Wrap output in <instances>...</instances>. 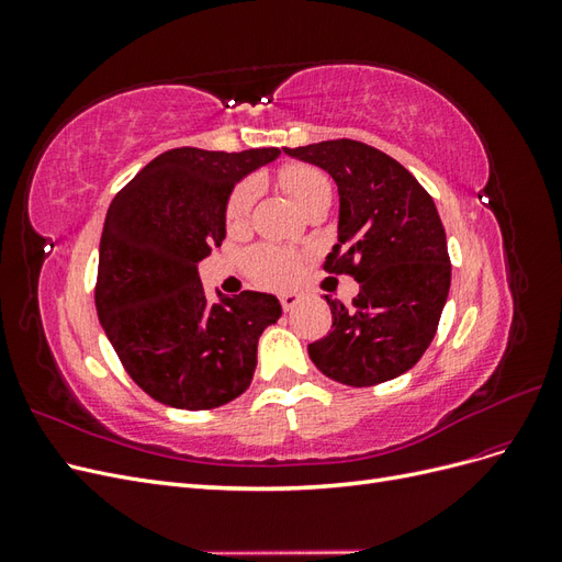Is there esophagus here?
<instances>
[{"label": "esophagus", "mask_w": 562, "mask_h": 562, "mask_svg": "<svg viewBox=\"0 0 562 562\" xmlns=\"http://www.w3.org/2000/svg\"><path fill=\"white\" fill-rule=\"evenodd\" d=\"M300 300H302L300 293H285V295H281V307H283V312L295 310L297 304H300Z\"/></svg>", "instance_id": "1"}]
</instances>
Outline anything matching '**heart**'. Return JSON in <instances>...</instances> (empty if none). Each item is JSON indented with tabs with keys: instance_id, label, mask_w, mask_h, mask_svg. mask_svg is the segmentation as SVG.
I'll use <instances>...</instances> for the list:
<instances>
[{
	"instance_id": "1",
	"label": "heart",
	"mask_w": 562,
	"mask_h": 562,
	"mask_svg": "<svg viewBox=\"0 0 562 562\" xmlns=\"http://www.w3.org/2000/svg\"><path fill=\"white\" fill-rule=\"evenodd\" d=\"M279 182L283 184V190L297 201V206L302 211H307L316 199L330 194L328 178L314 166H304V164L285 166L281 168ZM252 199H255L252 184L248 182L236 184V190L229 194L227 209H225V223L229 229H241L248 223ZM246 269L255 283H260L265 288H285L300 277L302 255L293 248L265 244V246L252 248L246 255Z\"/></svg>"
}]
</instances>
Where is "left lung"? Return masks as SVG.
<instances>
[{"label":"left lung","mask_w":562,"mask_h":562,"mask_svg":"<svg viewBox=\"0 0 562 562\" xmlns=\"http://www.w3.org/2000/svg\"><path fill=\"white\" fill-rule=\"evenodd\" d=\"M285 155L337 182V244L323 269L359 281L351 307L326 295L333 328L307 347L310 359L349 386L403 375L431 345L450 291L448 241L434 199L405 166L359 140L285 147Z\"/></svg>","instance_id":"8db88e82"}]
</instances>
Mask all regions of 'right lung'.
<instances>
[{
    "mask_svg": "<svg viewBox=\"0 0 562 562\" xmlns=\"http://www.w3.org/2000/svg\"><path fill=\"white\" fill-rule=\"evenodd\" d=\"M279 155V147L168 149L110 203L98 318L131 380L164 405L211 411L250 386L258 339L281 304L255 291L217 293L213 304L196 265L225 239L234 184Z\"/></svg>",
    "mask_w": 562,
    "mask_h": 562,
    "instance_id": "add662e5",
    "label": "right lung"
}]
</instances>
